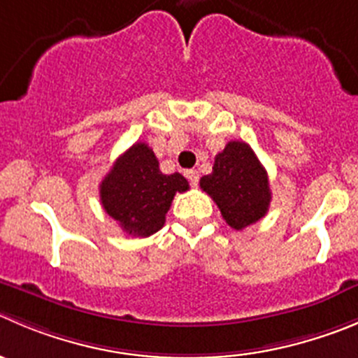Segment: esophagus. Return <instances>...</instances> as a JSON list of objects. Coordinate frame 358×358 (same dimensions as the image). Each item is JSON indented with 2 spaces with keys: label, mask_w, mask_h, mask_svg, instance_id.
Here are the masks:
<instances>
[{
  "label": "esophagus",
  "mask_w": 358,
  "mask_h": 358,
  "mask_svg": "<svg viewBox=\"0 0 358 358\" xmlns=\"http://www.w3.org/2000/svg\"><path fill=\"white\" fill-rule=\"evenodd\" d=\"M186 177H188V181L192 186L199 185V172L196 170H186Z\"/></svg>",
  "instance_id": "esophagus-1"
}]
</instances>
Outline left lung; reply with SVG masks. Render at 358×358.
<instances>
[{
	"mask_svg": "<svg viewBox=\"0 0 358 358\" xmlns=\"http://www.w3.org/2000/svg\"><path fill=\"white\" fill-rule=\"evenodd\" d=\"M200 188L216 202L234 230H243L267 214L271 206L267 170L250 144L228 142L214 158L213 172L200 179Z\"/></svg>",
	"mask_w": 358,
	"mask_h": 358,
	"instance_id": "1",
	"label": "left lung"
}]
</instances>
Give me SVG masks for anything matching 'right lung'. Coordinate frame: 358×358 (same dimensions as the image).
I'll list each match as a JSON object with an SVG mask.
<instances>
[{"label": "right lung", "mask_w": 358, "mask_h": 358, "mask_svg": "<svg viewBox=\"0 0 358 358\" xmlns=\"http://www.w3.org/2000/svg\"><path fill=\"white\" fill-rule=\"evenodd\" d=\"M186 189L189 185L181 173H163L152 149L145 142H137L115 159L103 177L100 200L122 232L149 237L165 224L173 195Z\"/></svg>", "instance_id": "add662e5"}]
</instances>
